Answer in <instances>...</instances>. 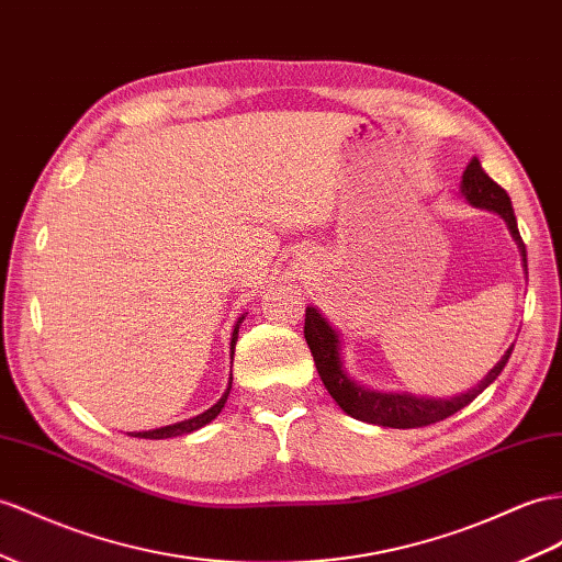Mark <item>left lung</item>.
Masks as SVG:
<instances>
[{"label": "left lung", "instance_id": "8db88e82", "mask_svg": "<svg viewBox=\"0 0 562 562\" xmlns=\"http://www.w3.org/2000/svg\"><path fill=\"white\" fill-rule=\"evenodd\" d=\"M460 194L474 209L494 211L498 213L503 223H506L513 241L517 244V251H520V261L527 276V249L520 237V229H517V221L513 213L510 196L506 194L501 184H496L492 178L486 176L480 158L474 156L463 170V180H460ZM304 337L308 349L313 353L315 368H318V375L325 384V390L337 401V406L351 415L356 420H363L370 425L380 427H394V429H411V427H425L431 423L446 420L449 415L465 408L470 401L477 398L488 384H492L501 370L506 368L508 358L513 353V347L501 356V361L486 372V378L474 386V390L458 394L451 398H435V396H415L406 392H375L368 390L361 382H356L349 370L344 368V341L337 329L329 325L325 315L315 308H306V325H304Z\"/></svg>", "mask_w": 562, "mask_h": 562}]
</instances>
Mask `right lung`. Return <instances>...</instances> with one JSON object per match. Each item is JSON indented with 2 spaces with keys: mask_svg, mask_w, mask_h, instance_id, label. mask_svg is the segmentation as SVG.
Masks as SVG:
<instances>
[{
  "mask_svg": "<svg viewBox=\"0 0 562 562\" xmlns=\"http://www.w3.org/2000/svg\"><path fill=\"white\" fill-rule=\"evenodd\" d=\"M241 323H244V315H241V318H237V323H235V329H233V339H229V349H233V353H235V344H237V335H239V325H241ZM229 390H233V372H229L227 390L223 392V396H221L218 401H215V404H213L209 411H204V413L194 415V418H190V420L176 423V425H166V427L149 429V431H135V435H131V437H139V439H170V437H182V435H190V431H196L199 427H204V425H209L211 420L218 418V413L223 411L225 401H227V396H229Z\"/></svg>",
  "mask_w": 562,
  "mask_h": 562,
  "instance_id": "1",
  "label": "right lung"
}]
</instances>
